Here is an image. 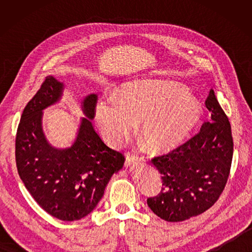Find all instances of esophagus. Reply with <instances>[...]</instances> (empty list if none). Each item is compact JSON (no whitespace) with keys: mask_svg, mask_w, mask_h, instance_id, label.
<instances>
[{"mask_svg":"<svg viewBox=\"0 0 252 252\" xmlns=\"http://www.w3.org/2000/svg\"><path fill=\"white\" fill-rule=\"evenodd\" d=\"M135 161H144V158L143 157H137V156H135V155H132V154H126V167H127V165L133 164Z\"/></svg>","mask_w":252,"mask_h":252,"instance_id":"1","label":"esophagus"}]
</instances>
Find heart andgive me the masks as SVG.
I'll use <instances>...</instances> for the list:
<instances>
[{"mask_svg": "<svg viewBox=\"0 0 252 252\" xmlns=\"http://www.w3.org/2000/svg\"><path fill=\"white\" fill-rule=\"evenodd\" d=\"M202 115L199 101L178 84L141 80L126 84L121 93L101 97L95 119L111 146H119L137 127L155 152H168L183 143Z\"/></svg>", "mask_w": 252, "mask_h": 252, "instance_id": "obj_1", "label": "heart"}]
</instances>
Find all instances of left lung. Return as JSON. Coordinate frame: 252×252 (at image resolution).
Masks as SVG:
<instances>
[{"mask_svg": "<svg viewBox=\"0 0 252 252\" xmlns=\"http://www.w3.org/2000/svg\"><path fill=\"white\" fill-rule=\"evenodd\" d=\"M206 107L210 120L183 145L152 159L161 174L162 189L147 205L168 222H181L201 215L219 199L231 170L233 137L231 123L210 90Z\"/></svg>", "mask_w": 252, "mask_h": 252, "instance_id": "8db88e82", "label": "left lung"}]
</instances>
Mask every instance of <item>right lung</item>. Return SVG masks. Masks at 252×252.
I'll use <instances>...</instances> for the list:
<instances>
[{
  "label": "right lung",
  "mask_w": 252,
  "mask_h": 252,
  "mask_svg": "<svg viewBox=\"0 0 252 252\" xmlns=\"http://www.w3.org/2000/svg\"><path fill=\"white\" fill-rule=\"evenodd\" d=\"M63 83L46 77L20 118L16 135V165L26 189L52 217L77 221L94 210L114 173L121 170L125 156L105 145L92 120L97 95L82 101L76 141L56 148L47 142L42 127L43 110L62 98Z\"/></svg>",
  "instance_id": "right-lung-1"
}]
</instances>
